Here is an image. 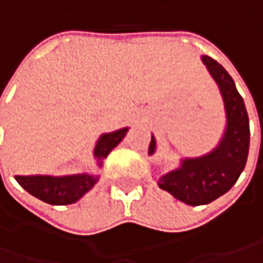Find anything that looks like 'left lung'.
<instances>
[{
  "mask_svg": "<svg viewBox=\"0 0 263 263\" xmlns=\"http://www.w3.org/2000/svg\"><path fill=\"white\" fill-rule=\"evenodd\" d=\"M208 71L217 82L226 106L227 126L218 146L203 157L184 158L181 165L158 180V186L192 206L206 205L236 184L248 161L250 130L243 98L227 70L211 57L202 55ZM157 149L152 136L149 155Z\"/></svg>",
  "mask_w": 263,
  "mask_h": 263,
  "instance_id": "obj_1",
  "label": "left lung"
}]
</instances>
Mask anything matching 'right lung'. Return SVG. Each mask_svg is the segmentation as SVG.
Returning a JSON list of instances; mask_svg holds the SVG:
<instances>
[{
	"label": "right lung",
	"instance_id": "obj_1",
	"mask_svg": "<svg viewBox=\"0 0 263 263\" xmlns=\"http://www.w3.org/2000/svg\"><path fill=\"white\" fill-rule=\"evenodd\" d=\"M128 127L120 128L112 133H105L98 139L93 157L98 165H102V159L123 140ZM20 186L32 196L41 199L49 205H70L77 202L85 193L95 186L99 176L95 174H73V176H15Z\"/></svg>",
	"mask_w": 263,
	"mask_h": 263
}]
</instances>
